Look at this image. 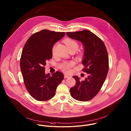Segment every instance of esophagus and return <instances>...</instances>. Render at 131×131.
Here are the masks:
<instances>
[{"mask_svg":"<svg viewBox=\"0 0 131 131\" xmlns=\"http://www.w3.org/2000/svg\"><path fill=\"white\" fill-rule=\"evenodd\" d=\"M64 78H69V77H70V75H68V74H64Z\"/></svg>","mask_w":131,"mask_h":131,"instance_id":"esophagus-1","label":"esophagus"}]
</instances>
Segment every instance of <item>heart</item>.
Returning a JSON list of instances; mask_svg holds the SVG:
<instances>
[{"mask_svg":"<svg viewBox=\"0 0 131 131\" xmlns=\"http://www.w3.org/2000/svg\"><path fill=\"white\" fill-rule=\"evenodd\" d=\"M64 42L70 51L71 50H77L78 49L79 44L76 41L74 40H72L71 39H67L64 40ZM54 46L52 48V53H54ZM73 64L74 63L72 61H64L61 64L60 68L63 71L66 72H68L70 70V68L73 66Z\"/></svg>","mask_w":131,"mask_h":131,"instance_id":"b5f03b06","label":"heart"}]
</instances>
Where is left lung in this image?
<instances>
[{
	"label": "left lung",
	"mask_w": 131,
	"mask_h": 131,
	"mask_svg": "<svg viewBox=\"0 0 131 131\" xmlns=\"http://www.w3.org/2000/svg\"><path fill=\"white\" fill-rule=\"evenodd\" d=\"M72 39L82 43L84 54L81 62L83 70L87 77L82 80L78 76L74 86L70 89L71 96L80 101H87L96 96L102 86L109 70L108 52L103 42L91 32L84 30L75 32H67Z\"/></svg>",
	"instance_id": "obj_1"
}]
</instances>
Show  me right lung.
I'll return each mask as SVG.
<instances>
[{
	"mask_svg": "<svg viewBox=\"0 0 131 131\" xmlns=\"http://www.w3.org/2000/svg\"><path fill=\"white\" fill-rule=\"evenodd\" d=\"M65 35L64 32L42 30L31 36L23 48L20 59L21 73L27 90L38 101L52 98L63 79L60 71L54 72L52 76L46 74L45 66L46 61L52 58L53 45Z\"/></svg>",
	"mask_w": 131,
	"mask_h": 131,
	"instance_id": "add662e5",
	"label": "right lung"
}]
</instances>
